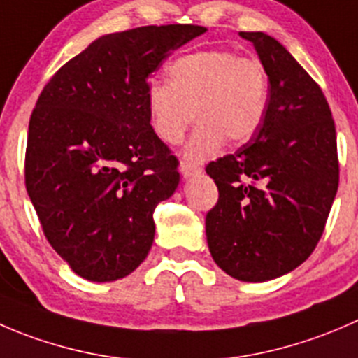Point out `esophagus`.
Here are the masks:
<instances>
[{
  "instance_id": "34e87169",
  "label": "esophagus",
  "mask_w": 358,
  "mask_h": 358,
  "mask_svg": "<svg viewBox=\"0 0 358 358\" xmlns=\"http://www.w3.org/2000/svg\"><path fill=\"white\" fill-rule=\"evenodd\" d=\"M201 172L200 165L196 164H187V162H182L180 164V174H182V178H193V176H198Z\"/></svg>"
}]
</instances>
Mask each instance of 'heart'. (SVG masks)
<instances>
[{
    "instance_id": "b5f03b06",
    "label": "heart",
    "mask_w": 358,
    "mask_h": 358,
    "mask_svg": "<svg viewBox=\"0 0 358 358\" xmlns=\"http://www.w3.org/2000/svg\"><path fill=\"white\" fill-rule=\"evenodd\" d=\"M270 81L263 62L231 50H201L169 66V83L146 88L150 125L171 146L182 143L194 116L200 125L186 148L193 162L214 157L226 141L242 144L263 125Z\"/></svg>"
}]
</instances>
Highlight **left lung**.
I'll return each mask as SVG.
<instances>
[{
    "label": "left lung",
    "instance_id": "8db88e82",
    "mask_svg": "<svg viewBox=\"0 0 358 358\" xmlns=\"http://www.w3.org/2000/svg\"><path fill=\"white\" fill-rule=\"evenodd\" d=\"M240 36L268 73V109L250 143L205 167L219 189L205 231L222 271L266 282L298 268L317 247L338 191V144L322 88L284 45L264 33Z\"/></svg>",
    "mask_w": 358,
    "mask_h": 358
}]
</instances>
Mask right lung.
<instances>
[{
	"mask_svg": "<svg viewBox=\"0 0 358 358\" xmlns=\"http://www.w3.org/2000/svg\"><path fill=\"white\" fill-rule=\"evenodd\" d=\"M205 27L108 34L50 78L29 120L26 187L41 229L92 282L132 273L155 238L153 212L179 184V160L150 125L151 73Z\"/></svg>",
	"mask_w": 358,
	"mask_h": 358,
	"instance_id": "1",
	"label": "right lung"
}]
</instances>
